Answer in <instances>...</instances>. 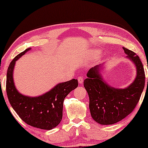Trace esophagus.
Returning a JSON list of instances; mask_svg holds the SVG:
<instances>
[{
    "instance_id": "34e87169",
    "label": "esophagus",
    "mask_w": 148,
    "mask_h": 148,
    "mask_svg": "<svg viewBox=\"0 0 148 148\" xmlns=\"http://www.w3.org/2000/svg\"><path fill=\"white\" fill-rule=\"evenodd\" d=\"M78 81L79 84H82L83 82H84V80H83V78L82 76H79L78 78Z\"/></svg>"
}]
</instances>
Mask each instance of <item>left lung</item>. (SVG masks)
<instances>
[{
	"label": "left lung",
	"instance_id": "obj_1",
	"mask_svg": "<svg viewBox=\"0 0 148 148\" xmlns=\"http://www.w3.org/2000/svg\"><path fill=\"white\" fill-rule=\"evenodd\" d=\"M128 58L136 66L135 80L125 88L110 86L100 74L101 65L91 68L84 81L89 97V109L93 119L101 125L116 123L130 115L136 108L145 86V72L139 56L123 47ZM148 82V79H147Z\"/></svg>",
	"mask_w": 148,
	"mask_h": 148
}]
</instances>
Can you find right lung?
I'll return each mask as SVG.
<instances>
[{
	"label": "right lung",
	"mask_w": 148,
	"mask_h": 148,
	"mask_svg": "<svg viewBox=\"0 0 148 148\" xmlns=\"http://www.w3.org/2000/svg\"><path fill=\"white\" fill-rule=\"evenodd\" d=\"M31 48L20 53L12 60L8 68L6 90L9 103L19 117L29 125L41 130H50L56 127L62 119L64 100L78 87L76 79L58 84L45 94L31 97L18 92L13 81L15 62Z\"/></svg>",
	"instance_id": "1"
}]
</instances>
